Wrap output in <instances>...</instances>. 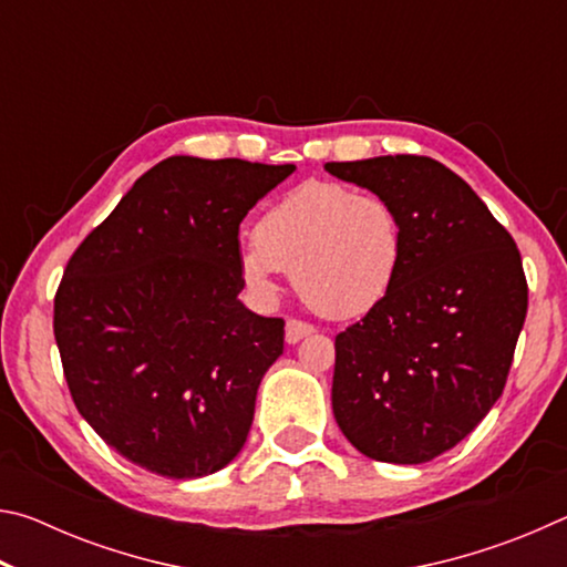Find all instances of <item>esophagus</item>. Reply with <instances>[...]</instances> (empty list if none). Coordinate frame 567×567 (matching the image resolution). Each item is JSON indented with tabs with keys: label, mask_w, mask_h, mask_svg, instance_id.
<instances>
[{
	"label": "esophagus",
	"mask_w": 567,
	"mask_h": 567,
	"mask_svg": "<svg viewBox=\"0 0 567 567\" xmlns=\"http://www.w3.org/2000/svg\"><path fill=\"white\" fill-rule=\"evenodd\" d=\"M312 332H315L312 324L300 322V320H287V324H285L287 344H297L302 338H307V334H312Z\"/></svg>",
	"instance_id": "34e87169"
}]
</instances>
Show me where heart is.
I'll return each instance as SVG.
<instances>
[{"instance_id": "b5f03b06", "label": "heart", "mask_w": 567, "mask_h": 567, "mask_svg": "<svg viewBox=\"0 0 567 567\" xmlns=\"http://www.w3.org/2000/svg\"><path fill=\"white\" fill-rule=\"evenodd\" d=\"M405 260L390 199L340 182H305L272 205L239 245V270L265 300L292 272L300 300L328 320L362 318L385 300Z\"/></svg>"}]
</instances>
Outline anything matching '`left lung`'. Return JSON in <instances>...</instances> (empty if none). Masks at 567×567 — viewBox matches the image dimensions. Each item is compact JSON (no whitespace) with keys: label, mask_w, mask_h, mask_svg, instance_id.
<instances>
[{"label":"left lung","mask_w":567,"mask_h":567,"mask_svg":"<svg viewBox=\"0 0 567 567\" xmlns=\"http://www.w3.org/2000/svg\"><path fill=\"white\" fill-rule=\"evenodd\" d=\"M324 169L390 199L405 233L390 295L334 338V420L362 455L427 463L503 395L527 312L520 252L437 159L385 155Z\"/></svg>","instance_id":"8db88e82"}]
</instances>
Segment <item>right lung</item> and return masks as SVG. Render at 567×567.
<instances>
[{
  "instance_id": "obj_1",
  "label": "right lung",
  "mask_w": 567,
  "mask_h": 567,
  "mask_svg": "<svg viewBox=\"0 0 567 567\" xmlns=\"http://www.w3.org/2000/svg\"><path fill=\"white\" fill-rule=\"evenodd\" d=\"M292 172L167 157L72 255L54 297L64 378L130 463L192 480L243 450L285 322L239 300V223Z\"/></svg>"
}]
</instances>
